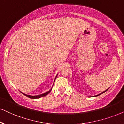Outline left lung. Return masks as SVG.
Returning <instances> with one entry per match:
<instances>
[{"label":"left lung","instance_id":"obj_1","mask_svg":"<svg viewBox=\"0 0 124 124\" xmlns=\"http://www.w3.org/2000/svg\"><path fill=\"white\" fill-rule=\"evenodd\" d=\"M108 90V89H107V90H105V91H104V92H102V93H100V94H98V95H95V97H96V96H98V95H101V94H102V93H104V92H106V91H107Z\"/></svg>","mask_w":124,"mask_h":124}]
</instances>
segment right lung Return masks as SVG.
I'll return each instance as SVG.
<instances>
[{
  "label": "right lung",
  "mask_w": 124,
  "mask_h": 124,
  "mask_svg": "<svg viewBox=\"0 0 124 124\" xmlns=\"http://www.w3.org/2000/svg\"><path fill=\"white\" fill-rule=\"evenodd\" d=\"M51 89L50 90H49V91H48V92H47L46 93H43V94H40V95H36V96H32V95H26V94H24V93H22V94H24V95H26V96H27V97H29V98H40V97H44V96H46V95H47L48 93H50V92H51Z\"/></svg>",
  "instance_id": "right-lung-1"
}]
</instances>
